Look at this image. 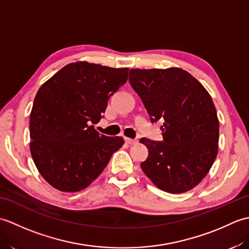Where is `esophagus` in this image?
I'll use <instances>...</instances> for the list:
<instances>
[{"mask_svg": "<svg viewBox=\"0 0 249 249\" xmlns=\"http://www.w3.org/2000/svg\"><path fill=\"white\" fill-rule=\"evenodd\" d=\"M125 141L127 142L128 144H136L137 142H138L136 139H131V138H125Z\"/></svg>", "mask_w": 249, "mask_h": 249, "instance_id": "esophagus-1", "label": "esophagus"}]
</instances>
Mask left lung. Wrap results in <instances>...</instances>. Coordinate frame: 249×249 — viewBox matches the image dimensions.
Returning a JSON list of instances; mask_svg holds the SVG:
<instances>
[{
	"label": "left lung",
	"mask_w": 249,
	"mask_h": 249,
	"mask_svg": "<svg viewBox=\"0 0 249 249\" xmlns=\"http://www.w3.org/2000/svg\"><path fill=\"white\" fill-rule=\"evenodd\" d=\"M129 82L152 122L163 121V141L140 139L149 149L141 169L163 192L193 189L209 173L218 152L219 121L212 97L178 67L130 70Z\"/></svg>",
	"instance_id": "obj_1"
}]
</instances>
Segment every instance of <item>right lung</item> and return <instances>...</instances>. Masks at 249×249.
Masks as SVG:
<instances>
[{"label": "right lung", "instance_id": "right-lung-1", "mask_svg": "<svg viewBox=\"0 0 249 249\" xmlns=\"http://www.w3.org/2000/svg\"><path fill=\"white\" fill-rule=\"evenodd\" d=\"M128 71L75 62L39 88L30 114V151L37 170L53 188L64 193L87 188L123 146L122 137L99 135L92 124L127 81Z\"/></svg>", "mask_w": 249, "mask_h": 249}]
</instances>
